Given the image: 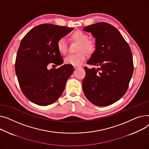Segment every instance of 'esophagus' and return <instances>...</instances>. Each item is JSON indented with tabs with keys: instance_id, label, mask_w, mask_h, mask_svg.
<instances>
[{
	"instance_id": "obj_1",
	"label": "esophagus",
	"mask_w": 149,
	"mask_h": 149,
	"mask_svg": "<svg viewBox=\"0 0 149 149\" xmlns=\"http://www.w3.org/2000/svg\"><path fill=\"white\" fill-rule=\"evenodd\" d=\"M81 67L79 66V65H74V69H77V68H81Z\"/></svg>"
}]
</instances>
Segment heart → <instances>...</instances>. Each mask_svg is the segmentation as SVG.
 Listing matches in <instances>:
<instances>
[{
	"mask_svg": "<svg viewBox=\"0 0 149 149\" xmlns=\"http://www.w3.org/2000/svg\"><path fill=\"white\" fill-rule=\"evenodd\" d=\"M70 38L72 41L79 42L77 49L79 52L67 56L64 59V63L66 64L79 65L85 60L86 58V52L87 54H91L94 52L95 50V42L93 40L88 38V34L81 30H77L72 33L70 36ZM56 48L61 55H64L67 54L68 45L64 38L58 39L56 42Z\"/></svg>",
	"mask_w": 149,
	"mask_h": 149,
	"instance_id": "heart-1",
	"label": "heart"
}]
</instances>
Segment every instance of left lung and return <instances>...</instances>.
<instances>
[{
	"mask_svg": "<svg viewBox=\"0 0 149 149\" xmlns=\"http://www.w3.org/2000/svg\"><path fill=\"white\" fill-rule=\"evenodd\" d=\"M95 38V50L84 67L86 74L82 89L93 104L105 107L116 102L126 93L134 71L130 48L120 32L112 25L97 23L86 26Z\"/></svg>",
	"mask_w": 149,
	"mask_h": 149,
	"instance_id": "obj_1",
	"label": "left lung"
}]
</instances>
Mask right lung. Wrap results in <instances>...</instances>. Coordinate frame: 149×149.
Instances as JSON below:
<instances>
[{
  "label": "right lung",
  "mask_w": 149,
  "mask_h": 149,
  "mask_svg": "<svg viewBox=\"0 0 149 149\" xmlns=\"http://www.w3.org/2000/svg\"><path fill=\"white\" fill-rule=\"evenodd\" d=\"M73 28L42 24L32 29L23 38L17 51L15 70L20 88L31 102L40 106L55 102L63 94L73 72L72 65L47 69L50 63H63L56 42Z\"/></svg>",
  "instance_id": "right-lung-1"
}]
</instances>
